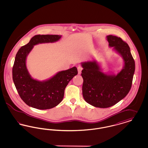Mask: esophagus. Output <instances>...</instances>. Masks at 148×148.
<instances>
[{
	"label": "esophagus",
	"instance_id": "34e87169",
	"mask_svg": "<svg viewBox=\"0 0 148 148\" xmlns=\"http://www.w3.org/2000/svg\"><path fill=\"white\" fill-rule=\"evenodd\" d=\"M83 70V68L81 66H79L77 67V71H78V74H80L82 73V71Z\"/></svg>",
	"mask_w": 148,
	"mask_h": 148
}]
</instances>
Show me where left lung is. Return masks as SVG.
<instances>
[{"label":"left lung","mask_w":148,"mask_h":148,"mask_svg":"<svg viewBox=\"0 0 148 148\" xmlns=\"http://www.w3.org/2000/svg\"><path fill=\"white\" fill-rule=\"evenodd\" d=\"M109 47L123 58L124 66L116 74L103 72L97 60L81 63L83 69V96L88 104L97 108H106L124 98L130 91L135 71V62L127 42L120 38L106 36Z\"/></svg>","instance_id":"obj_1"}]
</instances>
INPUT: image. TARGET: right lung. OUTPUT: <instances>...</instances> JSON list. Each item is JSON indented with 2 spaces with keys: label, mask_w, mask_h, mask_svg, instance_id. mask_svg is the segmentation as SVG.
<instances>
[{
  "label": "right lung",
  "mask_w": 148,
  "mask_h": 148,
  "mask_svg": "<svg viewBox=\"0 0 148 148\" xmlns=\"http://www.w3.org/2000/svg\"><path fill=\"white\" fill-rule=\"evenodd\" d=\"M61 37L62 35H35L16 54L12 71L13 80L19 96L29 106L45 110L58 106L63 99L66 86L77 74V68L74 66L59 71L47 80L39 81L33 79L29 73L26 60L34 46L56 42Z\"/></svg>",
  "instance_id": "1"
}]
</instances>
